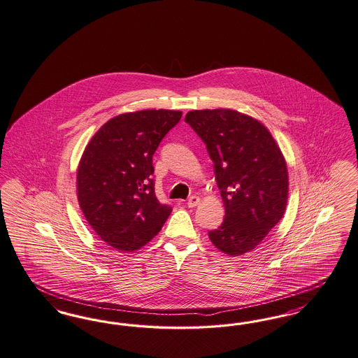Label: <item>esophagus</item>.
I'll use <instances>...</instances> for the list:
<instances>
[{
  "label": "esophagus",
  "instance_id": "obj_1",
  "mask_svg": "<svg viewBox=\"0 0 358 358\" xmlns=\"http://www.w3.org/2000/svg\"><path fill=\"white\" fill-rule=\"evenodd\" d=\"M200 203V199L197 197V196H192L189 200H187V206L189 208H194V206H197Z\"/></svg>",
  "mask_w": 358,
  "mask_h": 358
}]
</instances>
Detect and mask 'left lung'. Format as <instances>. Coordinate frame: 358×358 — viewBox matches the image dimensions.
I'll return each instance as SVG.
<instances>
[{
    "instance_id": "left-lung-1",
    "label": "left lung",
    "mask_w": 358,
    "mask_h": 358,
    "mask_svg": "<svg viewBox=\"0 0 358 358\" xmlns=\"http://www.w3.org/2000/svg\"><path fill=\"white\" fill-rule=\"evenodd\" d=\"M185 121L206 145L225 205L224 222L209 231L229 256L253 250L285 213L287 168L269 130L231 109L192 110Z\"/></svg>"
}]
</instances>
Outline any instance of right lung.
<instances>
[{"label":"right lung","instance_id":"right-lung-1","mask_svg":"<svg viewBox=\"0 0 358 358\" xmlns=\"http://www.w3.org/2000/svg\"><path fill=\"white\" fill-rule=\"evenodd\" d=\"M182 112L148 109L115 115L86 145L77 197L102 241L122 252L149 243L172 213L155 193L153 155Z\"/></svg>","mask_w":358,"mask_h":358}]
</instances>
